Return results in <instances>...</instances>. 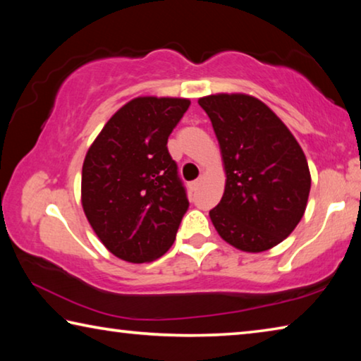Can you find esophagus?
<instances>
[{
  "label": "esophagus",
  "instance_id": "34e87169",
  "mask_svg": "<svg viewBox=\"0 0 361 361\" xmlns=\"http://www.w3.org/2000/svg\"><path fill=\"white\" fill-rule=\"evenodd\" d=\"M199 185H200V178H197V180H194L191 185H189V188H191V191H195V189L199 188Z\"/></svg>",
  "mask_w": 361,
  "mask_h": 361
}]
</instances>
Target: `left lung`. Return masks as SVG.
<instances>
[{
	"label": "left lung",
	"mask_w": 361,
	"mask_h": 361,
	"mask_svg": "<svg viewBox=\"0 0 361 361\" xmlns=\"http://www.w3.org/2000/svg\"><path fill=\"white\" fill-rule=\"evenodd\" d=\"M221 149L226 186L212 223L232 247L259 253L288 237L305 212L307 159L282 121L245 94L199 99Z\"/></svg>",
	"instance_id": "obj_1"
}]
</instances>
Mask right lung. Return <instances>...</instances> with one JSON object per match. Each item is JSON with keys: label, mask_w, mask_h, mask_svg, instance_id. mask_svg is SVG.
<instances>
[{"label": "right lung", "mask_w": 361, "mask_h": 361, "mask_svg": "<svg viewBox=\"0 0 361 361\" xmlns=\"http://www.w3.org/2000/svg\"><path fill=\"white\" fill-rule=\"evenodd\" d=\"M189 105L186 99H133L111 116L85 154L84 213L121 259L152 261L175 240L189 200L167 140Z\"/></svg>", "instance_id": "obj_1"}]
</instances>
